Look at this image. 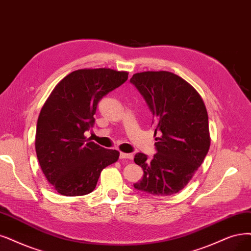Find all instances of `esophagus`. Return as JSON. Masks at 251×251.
Instances as JSON below:
<instances>
[{
	"mask_svg": "<svg viewBox=\"0 0 251 251\" xmlns=\"http://www.w3.org/2000/svg\"><path fill=\"white\" fill-rule=\"evenodd\" d=\"M133 155L132 154H128V153H120V159H132Z\"/></svg>",
	"mask_w": 251,
	"mask_h": 251,
	"instance_id": "34e87169",
	"label": "esophagus"
}]
</instances>
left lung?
Instances as JSON below:
<instances>
[{"label":"left lung","instance_id":"left-lung-1","mask_svg":"<svg viewBox=\"0 0 251 251\" xmlns=\"http://www.w3.org/2000/svg\"><path fill=\"white\" fill-rule=\"evenodd\" d=\"M130 82L152 113L154 134H159L153 157L135 154L144 176L133 186L153 196H172L186 186L209 151L206 106L193 87L172 72L135 73Z\"/></svg>","mask_w":251,"mask_h":251}]
</instances>
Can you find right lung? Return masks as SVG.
<instances>
[{
  "label": "right lung",
  "mask_w": 251,
  "mask_h": 251,
  "mask_svg": "<svg viewBox=\"0 0 251 251\" xmlns=\"http://www.w3.org/2000/svg\"><path fill=\"white\" fill-rule=\"evenodd\" d=\"M128 79L113 69H79L64 77L37 121L35 147L45 178L62 196H85L95 189L101 171L119 152L100 147L83 133L95 124L98 102Z\"/></svg>",
  "instance_id": "right-lung-1"
}]
</instances>
